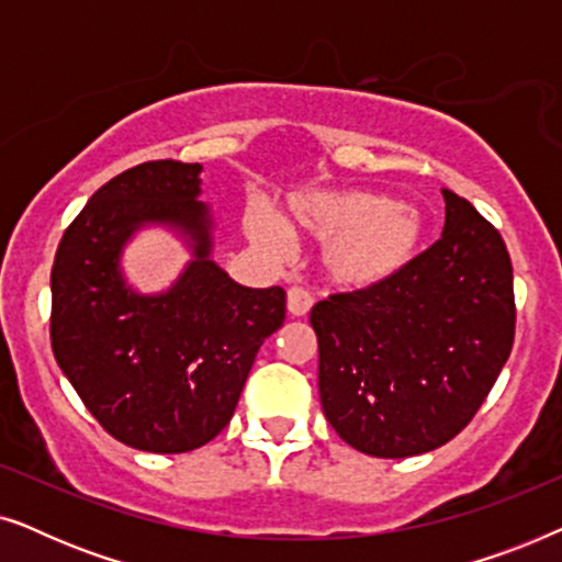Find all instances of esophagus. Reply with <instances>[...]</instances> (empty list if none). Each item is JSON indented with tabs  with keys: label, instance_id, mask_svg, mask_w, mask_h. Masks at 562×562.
I'll list each match as a JSON object with an SVG mask.
<instances>
[{
	"label": "esophagus",
	"instance_id": "1",
	"mask_svg": "<svg viewBox=\"0 0 562 562\" xmlns=\"http://www.w3.org/2000/svg\"><path fill=\"white\" fill-rule=\"evenodd\" d=\"M312 304H314V296L310 294V291L302 286L289 289V294H286L289 314H294V317H304V314L312 310Z\"/></svg>",
	"mask_w": 562,
	"mask_h": 562
}]
</instances>
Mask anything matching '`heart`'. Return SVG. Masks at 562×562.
Wrapping results in <instances>:
<instances>
[{
  "label": "heart",
  "instance_id": "heart-1",
  "mask_svg": "<svg viewBox=\"0 0 562 562\" xmlns=\"http://www.w3.org/2000/svg\"><path fill=\"white\" fill-rule=\"evenodd\" d=\"M281 224L283 228L260 206L245 212V233L273 258L289 256L286 232L327 243V276L350 291L396 279L425 243V220L417 206L368 189L299 191L283 206Z\"/></svg>",
  "mask_w": 562,
  "mask_h": 562
}]
</instances>
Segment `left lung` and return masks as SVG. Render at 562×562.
<instances>
[{
    "instance_id": "left-lung-1",
    "label": "left lung",
    "mask_w": 562,
    "mask_h": 562,
    "mask_svg": "<svg viewBox=\"0 0 562 562\" xmlns=\"http://www.w3.org/2000/svg\"><path fill=\"white\" fill-rule=\"evenodd\" d=\"M445 229L381 286L312 306L319 398L335 432L373 458L450 442L488 396L514 342V276L502 235L442 189Z\"/></svg>"
}]
</instances>
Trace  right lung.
Returning <instances> with one entry per match:
<instances>
[{
    "label": "right lung",
    "mask_w": 562,
    "mask_h": 562,
    "mask_svg": "<svg viewBox=\"0 0 562 562\" xmlns=\"http://www.w3.org/2000/svg\"><path fill=\"white\" fill-rule=\"evenodd\" d=\"M202 166L148 160L106 181L60 237L50 271V345L60 371L114 440L189 452L233 419L252 360L286 319L281 286L248 289L212 260ZM160 224L192 260L171 290L137 295L121 250Z\"/></svg>",
    "instance_id": "1"
}]
</instances>
